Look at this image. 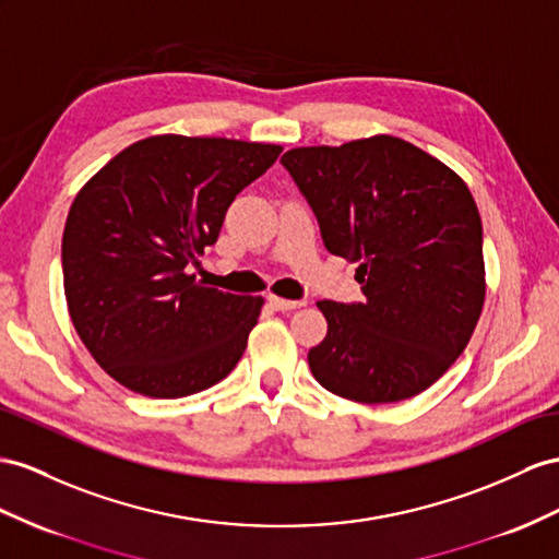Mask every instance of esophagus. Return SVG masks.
Masks as SVG:
<instances>
[{"label":"esophagus","mask_w":559,"mask_h":559,"mask_svg":"<svg viewBox=\"0 0 559 559\" xmlns=\"http://www.w3.org/2000/svg\"><path fill=\"white\" fill-rule=\"evenodd\" d=\"M269 305L274 307L276 311H290V309L302 307L305 302H302V299H283V297H276V295H269Z\"/></svg>","instance_id":"34e87169"}]
</instances>
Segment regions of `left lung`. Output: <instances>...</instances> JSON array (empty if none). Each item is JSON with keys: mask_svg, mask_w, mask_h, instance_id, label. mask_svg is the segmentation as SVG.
Masks as SVG:
<instances>
[{"mask_svg": "<svg viewBox=\"0 0 559 559\" xmlns=\"http://www.w3.org/2000/svg\"><path fill=\"white\" fill-rule=\"evenodd\" d=\"M325 248L359 262L366 302L321 299L309 368L328 392L392 404L425 392L475 333L486 297L481 217L467 183L413 143L376 134L281 157Z\"/></svg>", "mask_w": 559, "mask_h": 559, "instance_id": "1", "label": "left lung"}]
</instances>
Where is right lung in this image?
Wrapping results in <instances>:
<instances>
[{
    "instance_id": "add662e5",
    "label": "right lung",
    "mask_w": 559,
    "mask_h": 559,
    "mask_svg": "<svg viewBox=\"0 0 559 559\" xmlns=\"http://www.w3.org/2000/svg\"><path fill=\"white\" fill-rule=\"evenodd\" d=\"M281 151L157 134L120 151L75 195L61 242L68 313L127 390L189 396L240 361L264 297L205 288L186 266L217 242L228 205Z\"/></svg>"
}]
</instances>
